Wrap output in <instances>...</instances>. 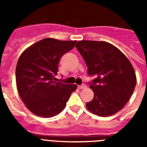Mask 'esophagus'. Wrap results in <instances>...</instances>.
Segmentation results:
<instances>
[{"instance_id":"1","label":"esophagus","mask_w":147,"mask_h":147,"mask_svg":"<svg viewBox=\"0 0 147 147\" xmlns=\"http://www.w3.org/2000/svg\"><path fill=\"white\" fill-rule=\"evenodd\" d=\"M85 88H86V85H82L78 86V88H79V89H85Z\"/></svg>"}]
</instances>
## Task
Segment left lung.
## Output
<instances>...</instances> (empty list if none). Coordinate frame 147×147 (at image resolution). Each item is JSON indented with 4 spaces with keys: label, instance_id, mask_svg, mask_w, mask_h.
Masks as SVG:
<instances>
[{
    "label": "left lung",
    "instance_id": "1",
    "mask_svg": "<svg viewBox=\"0 0 147 147\" xmlns=\"http://www.w3.org/2000/svg\"><path fill=\"white\" fill-rule=\"evenodd\" d=\"M76 49L95 79L89 83L94 93L86 107L93 114L105 117L119 112L134 91L136 75L131 62L119 49L105 41L81 40Z\"/></svg>",
    "mask_w": 147,
    "mask_h": 147
}]
</instances>
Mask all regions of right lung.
Returning a JSON list of instances; mask_svg holds the SVG:
<instances>
[{
  "instance_id": "1",
  "label": "right lung",
  "mask_w": 147,
  "mask_h": 147,
  "mask_svg": "<svg viewBox=\"0 0 147 147\" xmlns=\"http://www.w3.org/2000/svg\"><path fill=\"white\" fill-rule=\"evenodd\" d=\"M76 41L45 38L26 49L15 71L16 84L26 107L36 115L51 118L61 113L77 88L54 81L63 54L74 48Z\"/></svg>"
}]
</instances>
